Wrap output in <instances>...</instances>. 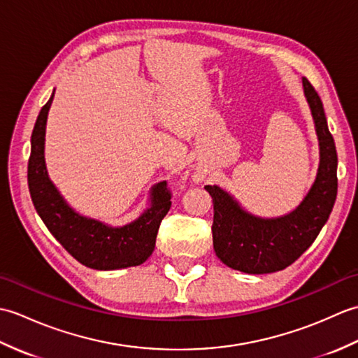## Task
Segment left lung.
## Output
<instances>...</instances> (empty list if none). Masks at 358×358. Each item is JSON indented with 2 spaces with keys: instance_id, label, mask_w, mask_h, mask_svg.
I'll return each instance as SVG.
<instances>
[{
  "instance_id": "left-lung-1",
  "label": "left lung",
  "mask_w": 358,
  "mask_h": 358,
  "mask_svg": "<svg viewBox=\"0 0 358 358\" xmlns=\"http://www.w3.org/2000/svg\"><path fill=\"white\" fill-rule=\"evenodd\" d=\"M303 90L314 118L320 163L314 185L299 206L286 215L262 218L249 214L222 187H204L214 201V250L220 260L235 271L271 273L287 268L313 245L336 203V143L320 96L306 78H303Z\"/></svg>"
}]
</instances>
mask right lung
<instances>
[{"mask_svg": "<svg viewBox=\"0 0 358 358\" xmlns=\"http://www.w3.org/2000/svg\"><path fill=\"white\" fill-rule=\"evenodd\" d=\"M52 100L53 94L41 108L30 138L27 183L38 215L67 252L87 268L113 271L144 263L154 252L159 223L171 209L167 183L152 187L150 208L126 226L112 227L75 212L45 169L44 136Z\"/></svg>", "mask_w": 358, "mask_h": 358, "instance_id": "add662e5", "label": "right lung"}]
</instances>
